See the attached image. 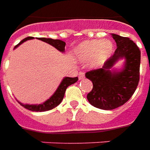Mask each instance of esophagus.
<instances>
[{
	"label": "esophagus",
	"mask_w": 150,
	"mask_h": 150,
	"mask_svg": "<svg viewBox=\"0 0 150 150\" xmlns=\"http://www.w3.org/2000/svg\"><path fill=\"white\" fill-rule=\"evenodd\" d=\"M85 77V74L84 72L80 71L79 73V80H82V79H83Z\"/></svg>",
	"instance_id": "1"
}]
</instances>
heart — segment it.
<instances>
[{
  "label": "heart",
  "mask_w": 150,
  "mask_h": 150,
  "mask_svg": "<svg viewBox=\"0 0 150 150\" xmlns=\"http://www.w3.org/2000/svg\"><path fill=\"white\" fill-rule=\"evenodd\" d=\"M113 45L108 40L84 41L75 47V57L79 62L90 61L92 67H100L112 55Z\"/></svg>",
  "instance_id": "1"
}]
</instances>
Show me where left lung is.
<instances>
[{"instance_id": "8db88e82", "label": "left lung", "mask_w": 150, "mask_h": 150, "mask_svg": "<svg viewBox=\"0 0 150 150\" xmlns=\"http://www.w3.org/2000/svg\"><path fill=\"white\" fill-rule=\"evenodd\" d=\"M117 48L104 62L102 68L92 70L85 74L93 83L87 96L94 107L112 110L125 104L131 98L138 85L140 78L141 51L135 42L129 38L112 34ZM125 58L124 67L113 70V66L120 59Z\"/></svg>"}]
</instances>
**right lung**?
<instances>
[{
	"mask_svg": "<svg viewBox=\"0 0 150 150\" xmlns=\"http://www.w3.org/2000/svg\"><path fill=\"white\" fill-rule=\"evenodd\" d=\"M33 37H27L24 38V39L21 41L20 42L18 43L17 46H15V48H17L18 46H19L21 44L27 41V40L33 39ZM38 39L41 40L42 42L48 43L50 45H51L54 46V48L59 50L60 52H64L65 51V46L66 43L62 41V40L59 39H52V38H38ZM78 77H74V78H71V77H65L61 82V83L59 84V88H57V90L52 95V96L46 100L44 103L40 104H24L18 101L19 104H21L22 107H24L25 108H26L28 110L33 111V112H46V111L51 110L53 108H54L57 107L61 102H62V99L64 97V94L65 91L67 90V87H69L70 85L75 83L78 81Z\"/></svg>",
	"mask_w": 150,
	"mask_h": 150,
	"instance_id": "1",
	"label": "right lung"
}]
</instances>
